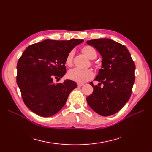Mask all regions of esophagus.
Returning a JSON list of instances; mask_svg holds the SVG:
<instances>
[{"label": "esophagus", "mask_w": 152, "mask_h": 152, "mask_svg": "<svg viewBox=\"0 0 152 152\" xmlns=\"http://www.w3.org/2000/svg\"><path fill=\"white\" fill-rule=\"evenodd\" d=\"M84 85V84H82V83H78L77 84V86H79V87H81V86H82Z\"/></svg>", "instance_id": "34e87169"}]
</instances>
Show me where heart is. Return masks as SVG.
<instances>
[{
  "instance_id": "b5f03b06",
  "label": "heart",
  "mask_w": 152,
  "mask_h": 152,
  "mask_svg": "<svg viewBox=\"0 0 152 152\" xmlns=\"http://www.w3.org/2000/svg\"><path fill=\"white\" fill-rule=\"evenodd\" d=\"M81 52L90 59L96 58L98 55L96 50L93 46L88 45L82 47L81 48ZM73 57H74V51L70 50L65 59V65L66 66H72ZM94 75V72L91 69L80 70V69L74 68L68 71L67 73V77L69 79L78 82V83H84L85 82L88 81L93 79Z\"/></svg>"
}]
</instances>
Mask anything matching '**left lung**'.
<instances>
[{
	"label": "left lung",
	"instance_id": "8db88e82",
	"mask_svg": "<svg viewBox=\"0 0 152 152\" xmlns=\"http://www.w3.org/2000/svg\"><path fill=\"white\" fill-rule=\"evenodd\" d=\"M87 44L97 49L103 58L102 68L90 84L93 93L86 100L95 112L104 117L112 115L123 108L129 99L135 81V64L127 48L109 39H94ZM103 84V87L100 86Z\"/></svg>",
	"mask_w": 152,
	"mask_h": 152
}]
</instances>
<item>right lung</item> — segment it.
Segmentation results:
<instances>
[{"label":"right lung","mask_w":152,"mask_h":152,"mask_svg":"<svg viewBox=\"0 0 152 152\" xmlns=\"http://www.w3.org/2000/svg\"><path fill=\"white\" fill-rule=\"evenodd\" d=\"M84 40H45L27 47L17 63L16 82L22 99L31 111L40 116L54 115L60 110L75 82L66 79L55 84L66 73L68 53Z\"/></svg>","instance_id":"obj_1"}]
</instances>
